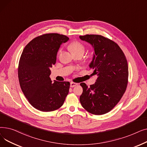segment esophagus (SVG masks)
Wrapping results in <instances>:
<instances>
[{
	"label": "esophagus",
	"mask_w": 147,
	"mask_h": 147,
	"mask_svg": "<svg viewBox=\"0 0 147 147\" xmlns=\"http://www.w3.org/2000/svg\"><path fill=\"white\" fill-rule=\"evenodd\" d=\"M76 85H78V83H74V82H71L70 83V87L71 88H73V87L76 86Z\"/></svg>",
	"instance_id": "1"
}]
</instances>
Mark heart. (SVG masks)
Masks as SVG:
<instances>
[{"label":"heart","mask_w":147,"mask_h":147,"mask_svg":"<svg viewBox=\"0 0 147 147\" xmlns=\"http://www.w3.org/2000/svg\"><path fill=\"white\" fill-rule=\"evenodd\" d=\"M68 48L73 54L80 53L83 55L84 51H85V47H84V46L82 43L78 41L72 42L69 45ZM61 51V49H60L58 51V53H59Z\"/></svg>","instance_id":"b5f03b06"}]
</instances>
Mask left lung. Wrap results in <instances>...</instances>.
<instances>
[{"label": "left lung", "instance_id": "obj_1", "mask_svg": "<svg viewBox=\"0 0 147 147\" xmlns=\"http://www.w3.org/2000/svg\"><path fill=\"white\" fill-rule=\"evenodd\" d=\"M80 38L92 45L94 56L89 64L93 74L98 78L88 87L80 84L83 93L80 96L82 107L95 115L111 111L117 104L126 91L128 82V65L124 53L119 46L101 35L86 34Z\"/></svg>", "mask_w": 147, "mask_h": 147}]
</instances>
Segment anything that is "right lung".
<instances>
[{"mask_svg":"<svg viewBox=\"0 0 147 147\" xmlns=\"http://www.w3.org/2000/svg\"><path fill=\"white\" fill-rule=\"evenodd\" d=\"M68 40L58 33L43 34L30 42L22 52L18 69L20 84L29 103L38 110L58 109L68 94L69 82L52 83L49 77L60 46Z\"/></svg>","mask_w":147,"mask_h":147,"instance_id":"1","label":"right lung"}]
</instances>
